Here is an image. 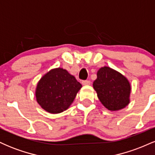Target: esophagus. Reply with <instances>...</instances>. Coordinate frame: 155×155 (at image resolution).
Masks as SVG:
<instances>
[{"label":"esophagus","instance_id":"34e87169","mask_svg":"<svg viewBox=\"0 0 155 155\" xmlns=\"http://www.w3.org/2000/svg\"><path fill=\"white\" fill-rule=\"evenodd\" d=\"M81 84H82L83 85H90V81H89V80H84V81H81Z\"/></svg>","mask_w":155,"mask_h":155}]
</instances>
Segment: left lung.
Segmentation results:
<instances>
[{"mask_svg": "<svg viewBox=\"0 0 155 155\" xmlns=\"http://www.w3.org/2000/svg\"><path fill=\"white\" fill-rule=\"evenodd\" d=\"M93 87L101 104L110 111H118L130 103V84L122 74L111 68L99 69Z\"/></svg>", "mask_w": 155, "mask_h": 155, "instance_id": "obj_1", "label": "left lung"}]
</instances>
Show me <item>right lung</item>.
Listing matches in <instances>:
<instances>
[{"label": "right lung", "mask_w": 155, "mask_h": 155, "mask_svg": "<svg viewBox=\"0 0 155 155\" xmlns=\"http://www.w3.org/2000/svg\"><path fill=\"white\" fill-rule=\"evenodd\" d=\"M81 84L63 68H54L44 75L37 84L38 104L51 114L61 113L68 108Z\"/></svg>", "instance_id": "1"}]
</instances>
